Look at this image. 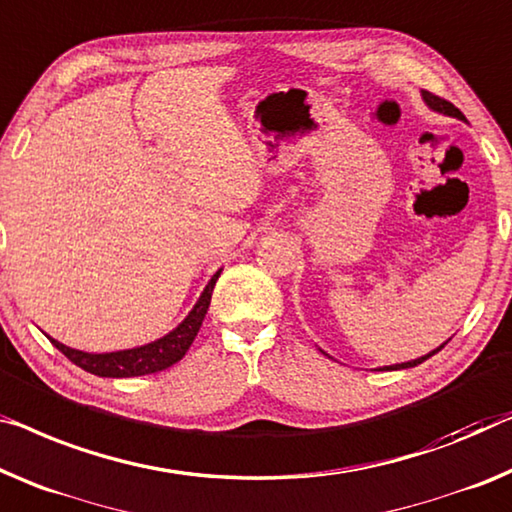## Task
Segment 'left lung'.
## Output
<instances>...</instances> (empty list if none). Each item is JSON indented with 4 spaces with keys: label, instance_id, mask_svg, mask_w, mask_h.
I'll use <instances>...</instances> for the list:
<instances>
[{
    "label": "left lung",
    "instance_id": "8db88e82",
    "mask_svg": "<svg viewBox=\"0 0 512 512\" xmlns=\"http://www.w3.org/2000/svg\"><path fill=\"white\" fill-rule=\"evenodd\" d=\"M421 96H423V101H425V105H427V108H430V110L439 112V114H446V117H455V119H460V121H467V119H464V114H462L460 110H457L453 103L444 101V98L434 96V94H430V91H421ZM446 342H448V340H446ZM446 342H444V345H446ZM444 345H439L437 349H432L430 354H425V356H421V358H414V361L395 363V365H384V368H377V370H404V368H416L418 363H423V361H427V358H430V356L441 352V349H444Z\"/></svg>",
    "mask_w": 512,
    "mask_h": 512
}]
</instances>
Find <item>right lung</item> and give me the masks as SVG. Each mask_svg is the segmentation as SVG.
Instances as JSON below:
<instances>
[{"instance_id": "add662e5", "label": "right lung", "mask_w": 512, "mask_h": 512, "mask_svg": "<svg viewBox=\"0 0 512 512\" xmlns=\"http://www.w3.org/2000/svg\"><path fill=\"white\" fill-rule=\"evenodd\" d=\"M223 269H218L213 273L211 280L204 287V292L200 294V299L193 305V310L188 312L186 319L172 329L170 333H165L163 338H158L154 342H147L142 347H133V349H121V352H105V354H91V352H80V349L66 347L61 342L52 340L61 354H64L68 361H73L78 368L91 372L96 377H112V379H121V377H142V375H154V372L167 370L170 365L179 363L183 356H186L188 347L193 345L197 331L204 322V315H207L209 303H211V292L216 287V280L220 278Z\"/></svg>"}]
</instances>
